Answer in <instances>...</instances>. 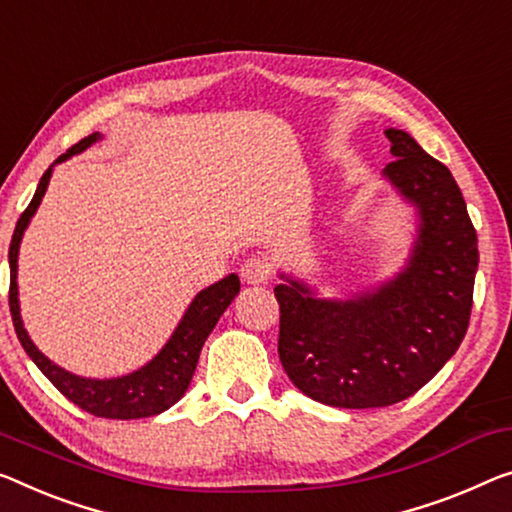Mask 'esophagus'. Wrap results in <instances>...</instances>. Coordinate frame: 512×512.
<instances>
[{
    "instance_id": "34e87169",
    "label": "esophagus",
    "mask_w": 512,
    "mask_h": 512,
    "mask_svg": "<svg viewBox=\"0 0 512 512\" xmlns=\"http://www.w3.org/2000/svg\"><path fill=\"white\" fill-rule=\"evenodd\" d=\"M241 278L246 280L248 285H262V282H269L271 264L262 257H250L241 266Z\"/></svg>"
}]
</instances>
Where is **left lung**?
I'll return each mask as SVG.
<instances>
[{
  "label": "left lung",
  "instance_id": "1",
  "mask_svg": "<svg viewBox=\"0 0 512 512\" xmlns=\"http://www.w3.org/2000/svg\"><path fill=\"white\" fill-rule=\"evenodd\" d=\"M386 179L414 202L421 230L398 278L349 301L315 299L303 282L273 289L278 354L308 398L342 409L388 407L423 388L469 329L478 236L451 170L388 128Z\"/></svg>",
  "mask_w": 512,
  "mask_h": 512
}]
</instances>
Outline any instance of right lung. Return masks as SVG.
<instances>
[{"mask_svg":"<svg viewBox=\"0 0 512 512\" xmlns=\"http://www.w3.org/2000/svg\"><path fill=\"white\" fill-rule=\"evenodd\" d=\"M98 137H101L98 133L87 135L85 140L73 144L66 154H61L55 163H61V160L85 151L91 142L98 140ZM50 177L52 165L45 170L41 181H38V188L32 202H29V207L22 211V216L18 218V225H15L9 248V305L18 340L22 342V347H25L29 358L38 365V370L55 384L57 391L73 404H78L80 409H85L87 414H94L98 418H121V421L156 416L160 411L170 409L172 404L183 398V393L188 391V384L190 379H193L204 340L209 338V333L213 331V326L218 324V319L227 310V305H230L234 301V296L239 294V276L232 273V276L223 278L216 282V285L202 289V292L195 296V301L190 303V308L186 310V315H183L181 324L177 326V331H174L170 342H167L154 361L144 365V368L117 379H85L71 375V372H66L64 368L52 363L50 358H45L38 352L34 342L29 340L20 319L18 282H15V276H18V248L22 234H25L29 220H32L38 204H41V197L45 195Z\"/></svg>","mask_w":512,"mask_h":512,"instance_id":"obj_1","label":"right lung"}]
</instances>
